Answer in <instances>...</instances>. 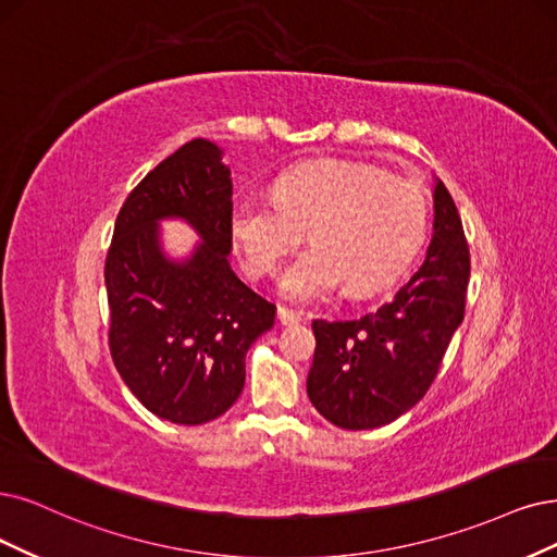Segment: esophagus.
Here are the masks:
<instances>
[{"label":"esophagus","mask_w":557,"mask_h":557,"mask_svg":"<svg viewBox=\"0 0 557 557\" xmlns=\"http://www.w3.org/2000/svg\"><path fill=\"white\" fill-rule=\"evenodd\" d=\"M277 319L284 323V325H296V323H302L305 321V314L302 312H296V310H289V307L280 305L277 307Z\"/></svg>","instance_id":"esophagus-1"}]
</instances>
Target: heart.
Here are the masks:
<instances>
[{
  "label": "heart",
  "mask_w": 557,
  "mask_h": 557,
  "mask_svg": "<svg viewBox=\"0 0 557 557\" xmlns=\"http://www.w3.org/2000/svg\"><path fill=\"white\" fill-rule=\"evenodd\" d=\"M273 197H238L230 226L257 277L275 273L310 232L314 245L280 280L292 300L325 298L342 282L351 294L376 292L406 271L426 236L429 209L418 185L367 164H298L275 181Z\"/></svg>",
  "instance_id": "1"
}]
</instances>
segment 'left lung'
Listing matches in <instances>:
<instances>
[{
    "instance_id": "8db88e82",
    "label": "left lung",
    "mask_w": 557,
    "mask_h": 557,
    "mask_svg": "<svg viewBox=\"0 0 557 557\" xmlns=\"http://www.w3.org/2000/svg\"><path fill=\"white\" fill-rule=\"evenodd\" d=\"M470 252L455 199L434 190V236L420 271L389 302L351 321H312L307 395L342 429H376L413 408L434 383L463 321Z\"/></svg>"
}]
</instances>
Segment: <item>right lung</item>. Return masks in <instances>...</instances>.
<instances>
[{
  "mask_svg": "<svg viewBox=\"0 0 557 557\" xmlns=\"http://www.w3.org/2000/svg\"><path fill=\"white\" fill-rule=\"evenodd\" d=\"M232 172L209 139L164 158L123 201L106 259L110 354L131 393L174 424L220 418L245 385V354L275 323V305L232 271ZM183 216L205 240L164 260L157 220Z\"/></svg>",
  "mask_w": 557,
  "mask_h": 557,
  "instance_id": "add662e5",
  "label": "right lung"
}]
</instances>
